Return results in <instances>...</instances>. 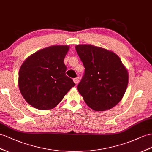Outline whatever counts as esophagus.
Wrapping results in <instances>:
<instances>
[{
    "mask_svg": "<svg viewBox=\"0 0 152 152\" xmlns=\"http://www.w3.org/2000/svg\"><path fill=\"white\" fill-rule=\"evenodd\" d=\"M73 81H74V82H75L76 84H77V83H79V77H76V78H74Z\"/></svg>",
    "mask_w": 152,
    "mask_h": 152,
    "instance_id": "esophagus-1",
    "label": "esophagus"
}]
</instances>
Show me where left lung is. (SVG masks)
I'll return each instance as SVG.
<instances>
[{"label":"left lung","mask_w":152,"mask_h":152,"mask_svg":"<svg viewBox=\"0 0 152 152\" xmlns=\"http://www.w3.org/2000/svg\"><path fill=\"white\" fill-rule=\"evenodd\" d=\"M76 52L85 67L77 91L85 102L96 111L115 107L126 92L127 69L116 54L92 45H77Z\"/></svg>","instance_id":"1"}]
</instances>
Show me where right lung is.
Instances as JSON below:
<instances>
[{
	"instance_id": "right-lung-1",
	"label": "right lung",
	"mask_w": 152,
	"mask_h": 152,
	"mask_svg": "<svg viewBox=\"0 0 152 152\" xmlns=\"http://www.w3.org/2000/svg\"><path fill=\"white\" fill-rule=\"evenodd\" d=\"M68 45H53L29 56L18 73V87L23 98L33 107H55L75 83L66 76L64 63Z\"/></svg>"
}]
</instances>
